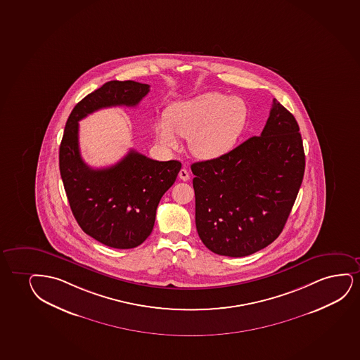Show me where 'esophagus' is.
I'll return each instance as SVG.
<instances>
[{"instance_id": "obj_1", "label": "esophagus", "mask_w": 360, "mask_h": 360, "mask_svg": "<svg viewBox=\"0 0 360 360\" xmlns=\"http://www.w3.org/2000/svg\"><path fill=\"white\" fill-rule=\"evenodd\" d=\"M179 178L181 179L182 181H187L188 179H190V173L187 172L186 169L182 168L180 172H179Z\"/></svg>"}]
</instances>
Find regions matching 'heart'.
<instances>
[{
    "label": "heart",
    "instance_id": "obj_1",
    "mask_svg": "<svg viewBox=\"0 0 360 360\" xmlns=\"http://www.w3.org/2000/svg\"><path fill=\"white\" fill-rule=\"evenodd\" d=\"M250 110L246 102L221 92H207L170 105L167 117L155 120V137L162 145L178 147V136L188 139L192 153L215 160L236 147L246 131Z\"/></svg>",
    "mask_w": 360,
    "mask_h": 360
}]
</instances>
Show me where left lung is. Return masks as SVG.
I'll return each mask as SVG.
<instances>
[{
  "label": "left lung",
  "mask_w": 360,
  "mask_h": 360,
  "mask_svg": "<svg viewBox=\"0 0 360 360\" xmlns=\"http://www.w3.org/2000/svg\"><path fill=\"white\" fill-rule=\"evenodd\" d=\"M296 119L274 98L260 136L215 160L191 165L196 228L208 250L246 257L278 238L304 175Z\"/></svg>",
  "instance_id": "obj_1"
}]
</instances>
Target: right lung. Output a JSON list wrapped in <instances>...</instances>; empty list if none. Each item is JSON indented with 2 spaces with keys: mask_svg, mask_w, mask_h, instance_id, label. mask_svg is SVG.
<instances>
[{
  "mask_svg": "<svg viewBox=\"0 0 360 360\" xmlns=\"http://www.w3.org/2000/svg\"><path fill=\"white\" fill-rule=\"evenodd\" d=\"M148 92L150 85L132 80L105 82L74 107L60 146V176L74 218L89 236L118 250L135 248L150 236L160 198L181 163L131 150L112 167L91 168L80 155L79 120L107 107H135Z\"/></svg>",
  "mask_w": 360,
  "mask_h": 360,
  "instance_id": "add662e5",
  "label": "right lung"
}]
</instances>
